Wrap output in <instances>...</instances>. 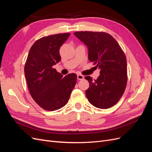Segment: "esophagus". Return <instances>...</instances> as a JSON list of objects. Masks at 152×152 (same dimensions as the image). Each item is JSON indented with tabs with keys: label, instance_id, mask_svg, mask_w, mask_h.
I'll return each mask as SVG.
<instances>
[{
	"label": "esophagus",
	"instance_id": "34e87169",
	"mask_svg": "<svg viewBox=\"0 0 152 152\" xmlns=\"http://www.w3.org/2000/svg\"><path fill=\"white\" fill-rule=\"evenodd\" d=\"M84 79V77L82 75H80V74L77 75V79L78 80H83Z\"/></svg>",
	"mask_w": 152,
	"mask_h": 152
}]
</instances>
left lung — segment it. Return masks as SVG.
Here are the masks:
<instances>
[{"mask_svg": "<svg viewBox=\"0 0 152 152\" xmlns=\"http://www.w3.org/2000/svg\"><path fill=\"white\" fill-rule=\"evenodd\" d=\"M74 35L88 49V59L97 64L100 75L96 80L87 76L89 87L86 95L95 107L107 109L122 96L127 81V60L118 42L104 32L77 31Z\"/></svg>", "mask_w": 152, "mask_h": 152, "instance_id": "8db88e82", "label": "left lung"}]
</instances>
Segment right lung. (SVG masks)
Segmentation results:
<instances>
[{
  "instance_id": "obj_1",
  "label": "right lung",
  "mask_w": 152,
  "mask_h": 152,
  "mask_svg": "<svg viewBox=\"0 0 152 152\" xmlns=\"http://www.w3.org/2000/svg\"><path fill=\"white\" fill-rule=\"evenodd\" d=\"M70 34L49 35L33 44L25 65V75L32 98L41 108L54 111L63 107L77 82L75 73L65 77L53 66L61 61L59 49Z\"/></svg>"
}]
</instances>
